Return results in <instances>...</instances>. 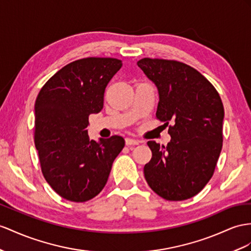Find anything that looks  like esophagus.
<instances>
[{"instance_id": "esophagus-1", "label": "esophagus", "mask_w": 251, "mask_h": 251, "mask_svg": "<svg viewBox=\"0 0 251 251\" xmlns=\"http://www.w3.org/2000/svg\"><path fill=\"white\" fill-rule=\"evenodd\" d=\"M125 143H126V145H138L140 142L138 140H134V139H131V138H126L125 139Z\"/></svg>"}]
</instances>
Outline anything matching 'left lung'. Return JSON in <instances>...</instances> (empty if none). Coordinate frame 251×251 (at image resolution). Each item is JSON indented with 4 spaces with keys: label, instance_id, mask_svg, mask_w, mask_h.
<instances>
[{
    "label": "left lung",
    "instance_id": "1",
    "mask_svg": "<svg viewBox=\"0 0 251 251\" xmlns=\"http://www.w3.org/2000/svg\"><path fill=\"white\" fill-rule=\"evenodd\" d=\"M138 67L159 92L156 117L169 126L171 141H149L144 166L151 189L166 201L195 196L213 176L223 147L224 106L213 85L197 70L176 60L143 58Z\"/></svg>",
    "mask_w": 251,
    "mask_h": 251
}]
</instances>
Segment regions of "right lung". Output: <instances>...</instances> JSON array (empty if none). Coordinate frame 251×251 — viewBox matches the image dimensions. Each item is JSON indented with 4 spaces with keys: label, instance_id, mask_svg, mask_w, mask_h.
Instances as JSON below:
<instances>
[{
    "label": "right lung",
    "instance_id": "1",
    "mask_svg": "<svg viewBox=\"0 0 251 251\" xmlns=\"http://www.w3.org/2000/svg\"><path fill=\"white\" fill-rule=\"evenodd\" d=\"M121 68L117 58L75 60L50 77L37 96L35 145L42 174L67 201L83 202L100 194L125 145L120 136L90 140L86 129L89 115L101 110L105 89Z\"/></svg>",
    "mask_w": 251,
    "mask_h": 251
}]
</instances>
